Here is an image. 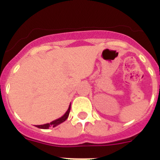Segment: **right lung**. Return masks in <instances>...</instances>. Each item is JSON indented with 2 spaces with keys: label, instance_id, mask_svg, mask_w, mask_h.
Wrapping results in <instances>:
<instances>
[{
  "label": "right lung",
  "instance_id": "right-lung-1",
  "mask_svg": "<svg viewBox=\"0 0 160 160\" xmlns=\"http://www.w3.org/2000/svg\"><path fill=\"white\" fill-rule=\"evenodd\" d=\"M70 105H71V103H70ZM70 105L69 106V108L68 110L66 111V112L63 114L62 116L61 117V118H58V119H55L53 121H52L51 122H49V123H46V124H43V125H36L37 128H41V129H49L50 127H53V128H55L56 126L59 125V124L62 123L63 122H65L67 118L69 117V114H70Z\"/></svg>",
  "mask_w": 160,
  "mask_h": 160
}]
</instances>
